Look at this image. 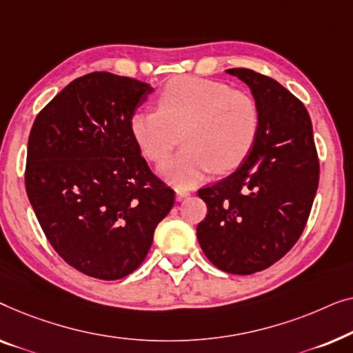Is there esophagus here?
<instances>
[{"label":"esophagus","mask_w":353,"mask_h":353,"mask_svg":"<svg viewBox=\"0 0 353 353\" xmlns=\"http://www.w3.org/2000/svg\"><path fill=\"white\" fill-rule=\"evenodd\" d=\"M188 195H190V192L183 190V188H177V190H176V198H177L179 201L183 200V198H187Z\"/></svg>","instance_id":"obj_1"}]
</instances>
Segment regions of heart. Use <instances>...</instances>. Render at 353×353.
<instances>
[{
	"instance_id": "b5f03b06",
	"label": "heart",
	"mask_w": 353,
	"mask_h": 353,
	"mask_svg": "<svg viewBox=\"0 0 353 353\" xmlns=\"http://www.w3.org/2000/svg\"><path fill=\"white\" fill-rule=\"evenodd\" d=\"M158 110H137L129 131L152 163L166 161L161 176L176 187H192L212 171L227 172L246 160L259 132V107L251 94L198 77H177L157 99Z\"/></svg>"
}]
</instances>
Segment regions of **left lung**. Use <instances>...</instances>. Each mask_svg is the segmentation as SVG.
<instances>
[{"instance_id": "8db88e82", "label": "left lung", "mask_w": 353, "mask_h": 353, "mask_svg": "<svg viewBox=\"0 0 353 353\" xmlns=\"http://www.w3.org/2000/svg\"><path fill=\"white\" fill-rule=\"evenodd\" d=\"M227 73L250 86L259 107V132L235 172L198 190L208 214L196 236L217 269L251 275L269 269L299 240L319 188L320 161L299 99L250 68Z\"/></svg>"}]
</instances>
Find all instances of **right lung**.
Segmentation results:
<instances>
[{
  "mask_svg": "<svg viewBox=\"0 0 353 353\" xmlns=\"http://www.w3.org/2000/svg\"><path fill=\"white\" fill-rule=\"evenodd\" d=\"M153 91L108 72L79 77L34 118L26 188L48 241L88 276L120 280L145 259L174 190L153 174L129 131Z\"/></svg>",
  "mask_w": 353,
  "mask_h": 353,
  "instance_id": "add662e5",
  "label": "right lung"
}]
</instances>
